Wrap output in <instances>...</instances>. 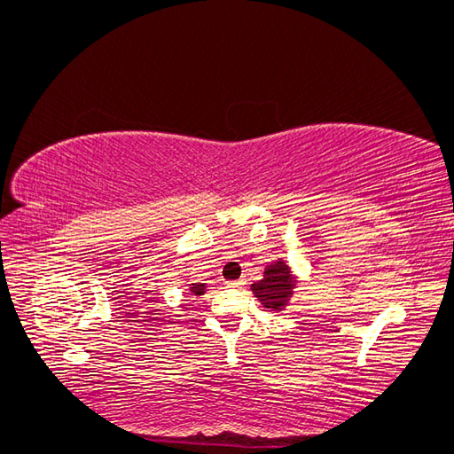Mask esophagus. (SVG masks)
<instances>
[{
    "label": "esophagus",
    "instance_id": "1",
    "mask_svg": "<svg viewBox=\"0 0 454 454\" xmlns=\"http://www.w3.org/2000/svg\"><path fill=\"white\" fill-rule=\"evenodd\" d=\"M242 284H244V280H229V282H227L229 287H239V286H242Z\"/></svg>",
    "mask_w": 454,
    "mask_h": 454
}]
</instances>
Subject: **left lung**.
<instances>
[{
	"instance_id": "left-lung-1",
	"label": "left lung",
	"mask_w": 454,
	"mask_h": 454,
	"mask_svg": "<svg viewBox=\"0 0 454 454\" xmlns=\"http://www.w3.org/2000/svg\"><path fill=\"white\" fill-rule=\"evenodd\" d=\"M299 277L294 267L278 257L274 263L265 265L263 278L254 282L250 290L259 305L269 312H284L295 295Z\"/></svg>"
}]
</instances>
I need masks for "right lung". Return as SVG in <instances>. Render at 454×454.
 I'll list each match as a JSON object with an SVG mask.
<instances>
[{
	"label": "right lung",
	"mask_w": 454,
	"mask_h": 454,
	"mask_svg": "<svg viewBox=\"0 0 454 454\" xmlns=\"http://www.w3.org/2000/svg\"><path fill=\"white\" fill-rule=\"evenodd\" d=\"M206 290H208V284H202V282H191L189 284V295L193 299H200Z\"/></svg>",
	"instance_id": "1"
}]
</instances>
